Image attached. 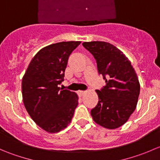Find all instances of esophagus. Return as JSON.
I'll return each instance as SVG.
<instances>
[{
	"instance_id": "1",
	"label": "esophagus",
	"mask_w": 160,
	"mask_h": 160,
	"mask_svg": "<svg viewBox=\"0 0 160 160\" xmlns=\"http://www.w3.org/2000/svg\"><path fill=\"white\" fill-rule=\"evenodd\" d=\"M78 93H79V94H80V95H83V94H84L85 93H86V91H84V90H79Z\"/></svg>"
}]
</instances>
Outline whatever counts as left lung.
<instances>
[{
    "label": "left lung",
    "instance_id": "8db88e82",
    "mask_svg": "<svg viewBox=\"0 0 160 160\" xmlns=\"http://www.w3.org/2000/svg\"><path fill=\"white\" fill-rule=\"evenodd\" d=\"M83 46L95 58L106 83L96 90L99 101L90 111L93 120L108 129L119 128L136 108L140 92L136 72L125 54L111 43L85 42Z\"/></svg>",
    "mask_w": 160,
    "mask_h": 160
}]
</instances>
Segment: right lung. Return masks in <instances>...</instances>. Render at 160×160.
Masks as SVG:
<instances>
[{"mask_svg":"<svg viewBox=\"0 0 160 160\" xmlns=\"http://www.w3.org/2000/svg\"><path fill=\"white\" fill-rule=\"evenodd\" d=\"M81 43L61 42L40 49L30 62L22 83L25 109L32 120L49 133H56L71 122L78 104L75 92L62 90L68 58Z\"/></svg>","mask_w":160,"mask_h":160,"instance_id":"1","label":"right lung"}]
</instances>
